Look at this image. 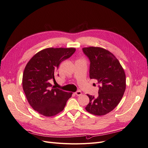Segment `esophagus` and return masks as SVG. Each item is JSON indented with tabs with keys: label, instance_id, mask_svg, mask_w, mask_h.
<instances>
[{
	"label": "esophagus",
	"instance_id": "34e87169",
	"mask_svg": "<svg viewBox=\"0 0 148 148\" xmlns=\"http://www.w3.org/2000/svg\"><path fill=\"white\" fill-rule=\"evenodd\" d=\"M75 94L77 96H80V95H81L82 94V93L81 91L78 90V91H77V92H75Z\"/></svg>",
	"mask_w": 148,
	"mask_h": 148
}]
</instances>
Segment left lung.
<instances>
[{
	"label": "left lung",
	"mask_w": 148,
	"mask_h": 148,
	"mask_svg": "<svg viewBox=\"0 0 148 148\" xmlns=\"http://www.w3.org/2000/svg\"><path fill=\"white\" fill-rule=\"evenodd\" d=\"M90 60L89 77L99 83L97 97L88 95L89 103L85 107L89 113L102 116L118 106L126 88V77L119 60L106 49L95 47L83 48Z\"/></svg>",
	"instance_id": "obj_1"
}]
</instances>
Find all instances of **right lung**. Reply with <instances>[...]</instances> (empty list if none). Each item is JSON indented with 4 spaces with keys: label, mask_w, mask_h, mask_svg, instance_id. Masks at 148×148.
Masks as SVG:
<instances>
[{
    "label": "right lung",
    "mask_w": 148,
    "mask_h": 148,
    "mask_svg": "<svg viewBox=\"0 0 148 148\" xmlns=\"http://www.w3.org/2000/svg\"><path fill=\"white\" fill-rule=\"evenodd\" d=\"M74 48H48L37 53L27 64L23 75V89L34 110L45 116H53L64 110L72 92L52 86L62 61L71 57ZM59 75V74H58Z\"/></svg>",
    "instance_id": "1"
}]
</instances>
